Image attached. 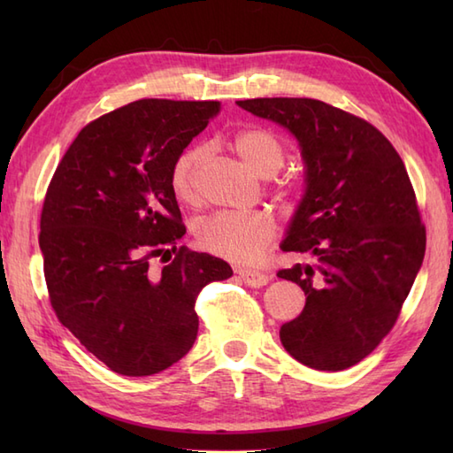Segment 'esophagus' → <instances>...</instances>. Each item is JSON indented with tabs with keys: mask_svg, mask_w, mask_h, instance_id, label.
<instances>
[{
	"mask_svg": "<svg viewBox=\"0 0 453 453\" xmlns=\"http://www.w3.org/2000/svg\"><path fill=\"white\" fill-rule=\"evenodd\" d=\"M237 276L251 288H261V286H266L268 282H271V276L268 274L258 273V271H249V268H239Z\"/></svg>",
	"mask_w": 453,
	"mask_h": 453,
	"instance_id": "1",
	"label": "esophagus"
}]
</instances>
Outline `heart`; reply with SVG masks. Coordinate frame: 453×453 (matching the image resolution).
I'll use <instances>...</instances> for the list:
<instances>
[{
    "label": "heart",
    "instance_id": "b5f03b06",
    "mask_svg": "<svg viewBox=\"0 0 453 453\" xmlns=\"http://www.w3.org/2000/svg\"><path fill=\"white\" fill-rule=\"evenodd\" d=\"M232 148L257 175L271 177V187L280 200L290 198L300 188L292 175H276L286 161V146L266 128H243L232 138ZM204 146H187L171 163L169 187L177 200L192 204L198 198V177L204 163ZM276 226L263 211L253 214H211L196 226V242L204 251L229 263L253 265L274 243Z\"/></svg>",
    "mask_w": 453,
    "mask_h": 453
}]
</instances>
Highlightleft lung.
<instances>
[{
	"label": "left lung",
	"instance_id": "1",
	"mask_svg": "<svg viewBox=\"0 0 453 453\" xmlns=\"http://www.w3.org/2000/svg\"><path fill=\"white\" fill-rule=\"evenodd\" d=\"M237 104L290 130L305 161V196L282 251L313 255L315 265L278 271L307 296L280 341L307 368H350L397 323L425 258L426 227L405 163L368 120L323 101Z\"/></svg>",
	"mask_w": 453,
	"mask_h": 453
}]
</instances>
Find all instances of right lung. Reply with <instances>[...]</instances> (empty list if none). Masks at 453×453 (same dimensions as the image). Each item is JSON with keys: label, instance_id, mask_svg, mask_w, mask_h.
I'll return each mask as SVG.
<instances>
[{"label": "right lung", "instance_id": "obj_1", "mask_svg": "<svg viewBox=\"0 0 453 453\" xmlns=\"http://www.w3.org/2000/svg\"><path fill=\"white\" fill-rule=\"evenodd\" d=\"M219 101L140 99L83 127L46 188L41 251L58 319L112 372L153 375L196 341V300L232 266L185 235L171 163ZM173 254L161 272L150 258ZM163 258V257H161Z\"/></svg>", "mask_w": 453, "mask_h": 453}]
</instances>
